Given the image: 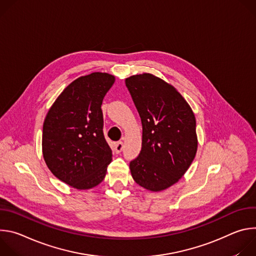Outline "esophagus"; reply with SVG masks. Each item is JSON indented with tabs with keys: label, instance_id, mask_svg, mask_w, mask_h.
I'll list each match as a JSON object with an SVG mask.
<instances>
[{
	"label": "esophagus",
	"instance_id": "obj_1",
	"mask_svg": "<svg viewBox=\"0 0 256 256\" xmlns=\"http://www.w3.org/2000/svg\"><path fill=\"white\" fill-rule=\"evenodd\" d=\"M114 147H116L114 148L116 153H120L122 151V149H124V142H116Z\"/></svg>",
	"mask_w": 256,
	"mask_h": 256
}]
</instances>
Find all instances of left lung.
Instances as JSON below:
<instances>
[{
    "label": "left lung",
    "instance_id": "left-lung-1",
    "mask_svg": "<svg viewBox=\"0 0 256 256\" xmlns=\"http://www.w3.org/2000/svg\"><path fill=\"white\" fill-rule=\"evenodd\" d=\"M142 126V150L130 161L134 180L151 192L164 190L184 175L198 150L196 118L171 85L152 74L126 79Z\"/></svg>",
    "mask_w": 256,
    "mask_h": 256
}]
</instances>
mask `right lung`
Returning <instances> with one entry per match:
<instances>
[{"label":"right lung","instance_id":"1","mask_svg":"<svg viewBox=\"0 0 256 256\" xmlns=\"http://www.w3.org/2000/svg\"><path fill=\"white\" fill-rule=\"evenodd\" d=\"M106 72L72 82L58 97L44 122L42 153L52 173L77 190L104 179L112 151L103 134L102 101L114 83Z\"/></svg>","mask_w":256,"mask_h":256}]
</instances>
